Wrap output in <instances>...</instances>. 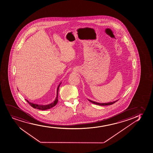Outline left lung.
Masks as SVG:
<instances>
[{"label":"left lung","mask_w":153,"mask_h":153,"mask_svg":"<svg viewBox=\"0 0 153 153\" xmlns=\"http://www.w3.org/2000/svg\"><path fill=\"white\" fill-rule=\"evenodd\" d=\"M89 101V102H91L93 104H96V105H112V104H114L116 102H117L118 100H116V101H114L113 102H107V103H99V102H94V101H92V100H88Z\"/></svg>","instance_id":"8db88e82"}]
</instances>
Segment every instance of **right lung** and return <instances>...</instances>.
<instances>
[{"mask_svg": "<svg viewBox=\"0 0 153 153\" xmlns=\"http://www.w3.org/2000/svg\"><path fill=\"white\" fill-rule=\"evenodd\" d=\"M61 83L59 84V85L58 86V88H57V94H56V100L54 102L51 103V104L48 105H37V104H33L32 102H29L28 100H25L27 102H28V104L31 105L32 107H33V108H37L41 110H46L48 109L51 108L53 107H54L57 104L58 102V91H59V86L61 85Z\"/></svg>", "mask_w": 153, "mask_h": 153, "instance_id": "obj_1", "label": "right lung"}]
</instances>
